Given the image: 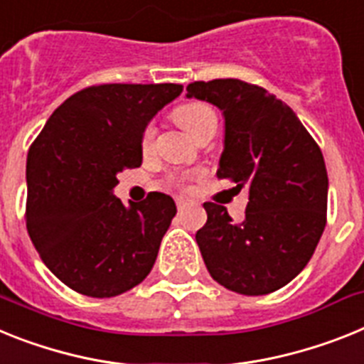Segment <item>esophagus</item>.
Instances as JSON below:
<instances>
[{
    "label": "esophagus",
    "instance_id": "esophagus-1",
    "mask_svg": "<svg viewBox=\"0 0 364 364\" xmlns=\"http://www.w3.org/2000/svg\"><path fill=\"white\" fill-rule=\"evenodd\" d=\"M176 205H178L179 210H183V208H185L186 205H188V201H186L185 198H178V200H176Z\"/></svg>",
    "mask_w": 364,
    "mask_h": 364
}]
</instances>
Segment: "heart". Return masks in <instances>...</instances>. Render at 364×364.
<instances>
[{
  "mask_svg": "<svg viewBox=\"0 0 364 364\" xmlns=\"http://www.w3.org/2000/svg\"><path fill=\"white\" fill-rule=\"evenodd\" d=\"M176 117H178L179 124H181L186 132H191L194 137H198V134H200L205 126H208L210 122H218L216 113H214L213 107L207 106V104L203 102L183 104V106L178 107ZM151 139H154V126L148 124L143 132L144 148L151 143Z\"/></svg>",
  "mask_w": 364,
  "mask_h": 364,
  "instance_id": "1",
  "label": "heart"
}]
</instances>
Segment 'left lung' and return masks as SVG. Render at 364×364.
Returning a JSON list of instances; mask_svg holds the SVG:
<instances>
[{
	"instance_id": "1",
	"label": "left lung",
	"mask_w": 364,
	"mask_h": 364,
	"mask_svg": "<svg viewBox=\"0 0 364 364\" xmlns=\"http://www.w3.org/2000/svg\"><path fill=\"white\" fill-rule=\"evenodd\" d=\"M188 99L207 100L225 119L218 178L247 191L245 220L205 203L196 232L210 277L240 295H267L304 269L326 227L324 157L291 107L236 78L192 82Z\"/></svg>"
}]
</instances>
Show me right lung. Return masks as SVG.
<instances>
[{"instance_id":"right-lung-1","label":"right lung","mask_w":364,"mask_h":364,"mask_svg":"<svg viewBox=\"0 0 364 364\" xmlns=\"http://www.w3.org/2000/svg\"><path fill=\"white\" fill-rule=\"evenodd\" d=\"M179 84H102L71 95L27 156V230L49 271L82 295L107 299L141 284L176 216L151 192L124 207L117 176L143 163V132Z\"/></svg>"}]
</instances>
